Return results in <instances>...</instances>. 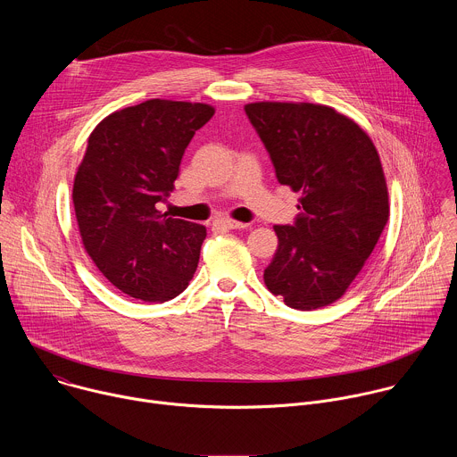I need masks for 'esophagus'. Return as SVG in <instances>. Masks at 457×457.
Masks as SVG:
<instances>
[{
    "instance_id": "obj_1",
    "label": "esophagus",
    "mask_w": 457,
    "mask_h": 457,
    "mask_svg": "<svg viewBox=\"0 0 457 457\" xmlns=\"http://www.w3.org/2000/svg\"><path fill=\"white\" fill-rule=\"evenodd\" d=\"M213 228L226 231V229H240V228H245V224L237 222V220H231V219H217V220L213 222Z\"/></svg>"
}]
</instances>
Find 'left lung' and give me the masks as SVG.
Segmentation results:
<instances>
[{"label": "left lung", "mask_w": 457, "mask_h": 457, "mask_svg": "<svg viewBox=\"0 0 457 457\" xmlns=\"http://www.w3.org/2000/svg\"><path fill=\"white\" fill-rule=\"evenodd\" d=\"M280 184L300 195L293 226H275L278 247L266 287L300 311L345 295L388 220V191L365 129L331 106L260 101L244 106Z\"/></svg>", "instance_id": "1"}]
</instances>
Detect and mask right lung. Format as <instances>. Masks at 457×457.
I'll use <instances>...</instances> for the list:
<instances>
[{
	"instance_id": "obj_1",
	"label": "right lung",
	"mask_w": 457,
	"mask_h": 457,
	"mask_svg": "<svg viewBox=\"0 0 457 457\" xmlns=\"http://www.w3.org/2000/svg\"><path fill=\"white\" fill-rule=\"evenodd\" d=\"M213 113L206 103L150 99L110 113L88 137L72 189L78 228L94 264L124 295L168 302L197 270L206 228L159 206Z\"/></svg>"
}]
</instances>
